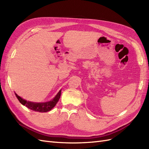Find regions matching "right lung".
Wrapping results in <instances>:
<instances>
[{
  "label": "right lung",
  "mask_w": 149,
  "mask_h": 149,
  "mask_svg": "<svg viewBox=\"0 0 149 149\" xmlns=\"http://www.w3.org/2000/svg\"><path fill=\"white\" fill-rule=\"evenodd\" d=\"M61 90L58 92V93L56 94V96L54 97L53 100L50 101L45 102H33L26 101L24 100L23 98H22L19 96H18L16 93L15 96L18 100L20 101V102L23 104L24 106H25L29 109L33 110L34 111H37L40 112H46L52 110L53 108L55 106L58 101H59L60 97L61 96Z\"/></svg>",
  "instance_id": "add662e5"
}]
</instances>
